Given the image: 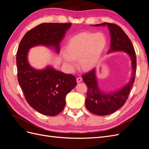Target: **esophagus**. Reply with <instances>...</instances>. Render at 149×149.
Segmentation results:
<instances>
[{
	"mask_svg": "<svg viewBox=\"0 0 149 149\" xmlns=\"http://www.w3.org/2000/svg\"><path fill=\"white\" fill-rule=\"evenodd\" d=\"M76 81H77V83H80L82 81V78L81 77H78L76 78Z\"/></svg>",
	"mask_w": 149,
	"mask_h": 149,
	"instance_id": "34e87169",
	"label": "esophagus"
}]
</instances>
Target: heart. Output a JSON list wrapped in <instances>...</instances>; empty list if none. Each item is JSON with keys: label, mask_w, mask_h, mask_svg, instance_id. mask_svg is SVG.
<instances>
[{"label": "heart", "mask_w": 149, "mask_h": 149, "mask_svg": "<svg viewBox=\"0 0 149 149\" xmlns=\"http://www.w3.org/2000/svg\"><path fill=\"white\" fill-rule=\"evenodd\" d=\"M106 45V39L102 33L83 31L68 40L65 52L61 53L63 61L68 68L73 69L75 60L78 59L82 69L90 70L97 63Z\"/></svg>", "instance_id": "b5f03b06"}]
</instances>
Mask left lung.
<instances>
[{"label":"left lung","mask_w":149,"mask_h":149,"mask_svg":"<svg viewBox=\"0 0 149 149\" xmlns=\"http://www.w3.org/2000/svg\"><path fill=\"white\" fill-rule=\"evenodd\" d=\"M92 26H107L111 35V46L107 53L124 52L128 54L131 60L132 76L130 81L124 86L113 92H104L99 88L96 68L82 76L88 87L87 97L85 100L88 110L96 115L106 116L118 110L127 100L135 81L137 65L136 56L131 41L120 26L109 23H102Z\"/></svg>","instance_id":"obj_1"}]
</instances>
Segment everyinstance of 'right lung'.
<instances>
[{
  "mask_svg": "<svg viewBox=\"0 0 149 149\" xmlns=\"http://www.w3.org/2000/svg\"><path fill=\"white\" fill-rule=\"evenodd\" d=\"M71 23H44L29 30L22 38L16 57L18 81L29 105L40 113L55 116L63 110L65 98L77 84L74 76L47 66L42 70L31 67L29 49L43 45L59 53L60 44Z\"/></svg>",
  "mask_w": 149,
  "mask_h": 149,
  "instance_id": "1",
  "label": "right lung"
}]
</instances>
